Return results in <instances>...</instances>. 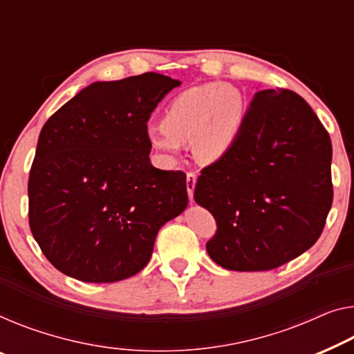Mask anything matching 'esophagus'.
<instances>
[{
    "mask_svg": "<svg viewBox=\"0 0 354 354\" xmlns=\"http://www.w3.org/2000/svg\"><path fill=\"white\" fill-rule=\"evenodd\" d=\"M195 184H197V175L192 171H189L186 175V186H187V194H189V200H194V189H195Z\"/></svg>",
    "mask_w": 354,
    "mask_h": 354,
    "instance_id": "34e87169",
    "label": "esophagus"
}]
</instances>
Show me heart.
<instances>
[{"label": "heart", "instance_id": "b5f03b06", "mask_svg": "<svg viewBox=\"0 0 354 354\" xmlns=\"http://www.w3.org/2000/svg\"><path fill=\"white\" fill-rule=\"evenodd\" d=\"M243 115L245 100L239 88L207 84L179 93L163 113L162 125L149 127L146 138L167 162L192 141L195 159L213 163L234 146Z\"/></svg>", "mask_w": 354, "mask_h": 354}]
</instances>
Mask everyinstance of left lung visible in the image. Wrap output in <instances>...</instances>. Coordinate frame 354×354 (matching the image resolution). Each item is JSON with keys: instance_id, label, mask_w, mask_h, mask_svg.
Masks as SVG:
<instances>
[{"instance_id": "left-lung-1", "label": "left lung", "mask_w": 354, "mask_h": 354, "mask_svg": "<svg viewBox=\"0 0 354 354\" xmlns=\"http://www.w3.org/2000/svg\"><path fill=\"white\" fill-rule=\"evenodd\" d=\"M330 160L329 133L300 95L257 92L234 146L203 168L194 189L218 224L207 243L211 259L263 272L310 250L332 207Z\"/></svg>"}]
</instances>
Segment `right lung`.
Returning <instances> with one entry per match:
<instances>
[{"instance_id": "add662e5", "label": "right lung", "mask_w": 354, "mask_h": 354, "mask_svg": "<svg viewBox=\"0 0 354 354\" xmlns=\"http://www.w3.org/2000/svg\"><path fill=\"white\" fill-rule=\"evenodd\" d=\"M176 79L93 82L42 127L28 179L30 229L65 275L114 283L143 270L157 232L187 207L186 175L152 167L146 122Z\"/></svg>"}]
</instances>
